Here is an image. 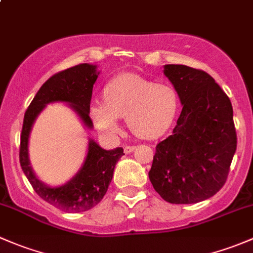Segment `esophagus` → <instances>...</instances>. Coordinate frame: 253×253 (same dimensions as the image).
<instances>
[{"instance_id": "esophagus-1", "label": "esophagus", "mask_w": 253, "mask_h": 253, "mask_svg": "<svg viewBox=\"0 0 253 253\" xmlns=\"http://www.w3.org/2000/svg\"><path fill=\"white\" fill-rule=\"evenodd\" d=\"M134 149H136V147H133V145H126V147L124 148V152L125 154H129V153L133 152Z\"/></svg>"}]
</instances>
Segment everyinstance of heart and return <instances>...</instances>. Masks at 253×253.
I'll use <instances>...</instances> for the list:
<instances>
[{
  "label": "heart",
  "instance_id": "1",
  "mask_svg": "<svg viewBox=\"0 0 253 253\" xmlns=\"http://www.w3.org/2000/svg\"><path fill=\"white\" fill-rule=\"evenodd\" d=\"M104 95L105 103L94 104L90 117L95 128L109 137L120 132L119 119H126L138 138H158L170 128L177 112L172 86L129 73L109 82Z\"/></svg>",
  "mask_w": 253,
  "mask_h": 253
}]
</instances>
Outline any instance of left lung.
Here are the masks:
<instances>
[{
  "label": "left lung",
  "mask_w": 253,
  "mask_h": 253,
  "mask_svg": "<svg viewBox=\"0 0 253 253\" xmlns=\"http://www.w3.org/2000/svg\"><path fill=\"white\" fill-rule=\"evenodd\" d=\"M164 75L182 105L171 136L157 145L149 180L167 202L192 205L225 183L236 152L233 106L205 71L165 65Z\"/></svg>",
  "instance_id": "1"
}]
</instances>
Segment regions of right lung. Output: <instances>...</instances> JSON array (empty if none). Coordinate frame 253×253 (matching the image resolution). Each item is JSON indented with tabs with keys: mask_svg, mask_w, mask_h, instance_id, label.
<instances>
[{
	"mask_svg": "<svg viewBox=\"0 0 253 253\" xmlns=\"http://www.w3.org/2000/svg\"><path fill=\"white\" fill-rule=\"evenodd\" d=\"M100 75L98 66L82 63L48 78L25 111L20 134L19 162L23 172L35 192L44 201L68 213H81L95 207L103 200L114 176L115 165L124 155L122 148L103 149L89 138L88 152L78 172L61 186L42 182L33 170L29 159V137L33 125L46 105L65 103L79 117L86 129L93 128L89 117L93 85Z\"/></svg>",
	"mask_w": 253,
	"mask_h": 253,
	"instance_id": "right-lung-1",
	"label": "right lung"
}]
</instances>
